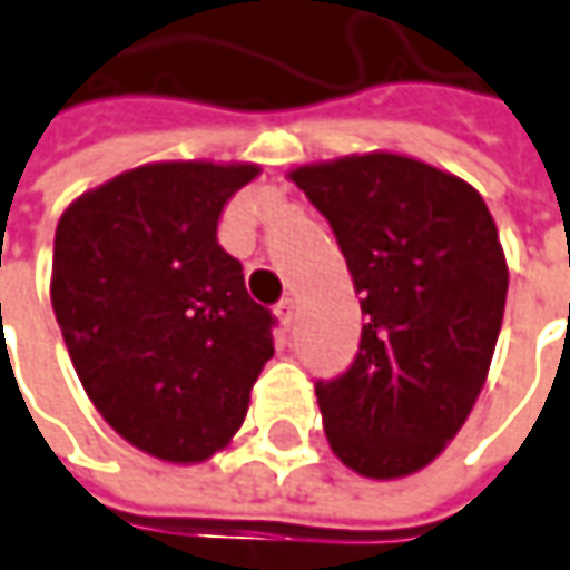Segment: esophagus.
Instances as JSON below:
<instances>
[{
  "label": "esophagus",
  "instance_id": "obj_1",
  "mask_svg": "<svg viewBox=\"0 0 570 570\" xmlns=\"http://www.w3.org/2000/svg\"><path fill=\"white\" fill-rule=\"evenodd\" d=\"M274 312H277V317H281V324H284V327H289V324H293V317H296V302L284 299L281 305H277V308H274Z\"/></svg>",
  "mask_w": 570,
  "mask_h": 570
}]
</instances>
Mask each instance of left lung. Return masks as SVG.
Returning a JSON list of instances; mask_svg holds the SVG:
<instances>
[{
  "instance_id": "8db88e82",
  "label": "left lung",
  "mask_w": 570,
  "mask_h": 570,
  "mask_svg": "<svg viewBox=\"0 0 570 570\" xmlns=\"http://www.w3.org/2000/svg\"><path fill=\"white\" fill-rule=\"evenodd\" d=\"M289 180L331 220L365 315L350 371L315 386L327 443L362 478H409L487 383L509 293L497 220L468 180L412 155H343Z\"/></svg>"
}]
</instances>
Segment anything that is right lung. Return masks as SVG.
<instances>
[{"label": "right lung", "mask_w": 570, "mask_h": 570, "mask_svg": "<svg viewBox=\"0 0 570 570\" xmlns=\"http://www.w3.org/2000/svg\"><path fill=\"white\" fill-rule=\"evenodd\" d=\"M253 161H149L77 196L56 227L52 308L96 412L130 446L196 464L227 446L274 355L268 308L218 246Z\"/></svg>", "instance_id": "add662e5"}]
</instances>
